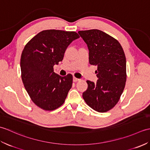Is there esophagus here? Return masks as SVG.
Returning a JSON list of instances; mask_svg holds the SVG:
<instances>
[{
  "label": "esophagus",
  "mask_w": 150,
  "mask_h": 150,
  "mask_svg": "<svg viewBox=\"0 0 150 150\" xmlns=\"http://www.w3.org/2000/svg\"><path fill=\"white\" fill-rule=\"evenodd\" d=\"M73 81H74V82H77V81H80V79L76 78V77H73Z\"/></svg>",
  "instance_id": "esophagus-1"
}]
</instances>
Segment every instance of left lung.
Instances as JSON below:
<instances>
[{"mask_svg": "<svg viewBox=\"0 0 150 150\" xmlns=\"http://www.w3.org/2000/svg\"><path fill=\"white\" fill-rule=\"evenodd\" d=\"M86 43L89 62L97 66L96 83L87 81L88 89L82 93L89 106L104 113L113 108L122 95L126 81L125 54L118 40L98 30L79 31Z\"/></svg>", "mask_w": 150, "mask_h": 150, "instance_id": "8db88e82", "label": "left lung"}]
</instances>
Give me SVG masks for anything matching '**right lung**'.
Masks as SVG:
<instances>
[{"mask_svg": "<svg viewBox=\"0 0 150 150\" xmlns=\"http://www.w3.org/2000/svg\"><path fill=\"white\" fill-rule=\"evenodd\" d=\"M78 38L75 31L44 30L22 51V82L31 99L44 110L52 111L62 106L72 86V75L61 77L54 72L53 66L62 61L67 47Z\"/></svg>", "mask_w": 150, "mask_h": 150, "instance_id": "right-lung-1", "label": "right lung"}]
</instances>
